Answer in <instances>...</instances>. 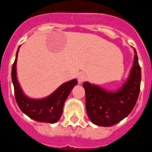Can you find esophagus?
<instances>
[{
  "label": "esophagus",
  "instance_id": "34e87169",
  "mask_svg": "<svg viewBox=\"0 0 152 152\" xmlns=\"http://www.w3.org/2000/svg\"><path fill=\"white\" fill-rule=\"evenodd\" d=\"M86 74L84 72H80L79 75H78V81L79 83H82V82H83L84 80H86Z\"/></svg>",
  "mask_w": 152,
  "mask_h": 152
}]
</instances>
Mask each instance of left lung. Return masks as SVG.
Masks as SVG:
<instances>
[{"label":"left lung","mask_w":152,"mask_h":152,"mask_svg":"<svg viewBox=\"0 0 152 152\" xmlns=\"http://www.w3.org/2000/svg\"><path fill=\"white\" fill-rule=\"evenodd\" d=\"M127 80L115 91H108L95 84L85 82L86 109L91 122L96 125L109 127L127 117L138 99L141 85V68L136 50Z\"/></svg>","instance_id":"obj_1"}]
</instances>
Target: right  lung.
Listing matches in <instances>:
<instances>
[{"label":"right lung","mask_w":152,"mask_h":152,"mask_svg":"<svg viewBox=\"0 0 152 152\" xmlns=\"http://www.w3.org/2000/svg\"><path fill=\"white\" fill-rule=\"evenodd\" d=\"M20 47L16 53L11 72L16 102L20 110L30 118L39 122L55 123L61 117L64 102L72 88L78 83L77 80L74 79L64 83L47 97L39 99L30 98L23 93L17 77V60Z\"/></svg>","instance_id":"add662e5"}]
</instances>
